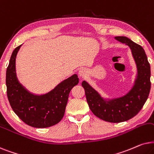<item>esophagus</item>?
<instances>
[{
	"instance_id": "esophagus-1",
	"label": "esophagus",
	"mask_w": 154,
	"mask_h": 154,
	"mask_svg": "<svg viewBox=\"0 0 154 154\" xmlns=\"http://www.w3.org/2000/svg\"><path fill=\"white\" fill-rule=\"evenodd\" d=\"M86 74H87V71H86L85 69H81L80 70H79V71L78 72L79 77H85Z\"/></svg>"
}]
</instances>
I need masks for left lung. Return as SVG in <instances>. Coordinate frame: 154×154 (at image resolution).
I'll list each match as a JSON object with an SVG mask.
<instances>
[{"mask_svg": "<svg viewBox=\"0 0 154 154\" xmlns=\"http://www.w3.org/2000/svg\"><path fill=\"white\" fill-rule=\"evenodd\" d=\"M114 38L128 46L131 50L137 68L132 88L125 95L108 98L102 96L87 81L84 80L82 86L89 108L96 117L107 122H120L136 116L146 101L151 89V68L142 47L126 36Z\"/></svg>", "mask_w": 154, "mask_h": 154, "instance_id": "obj_1", "label": "left lung"}]
</instances>
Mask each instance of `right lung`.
I'll list each match as a JSON object with an SVG mask.
<instances>
[{
  "label": "right lung",
  "instance_id": "add662e5",
  "mask_svg": "<svg viewBox=\"0 0 154 154\" xmlns=\"http://www.w3.org/2000/svg\"><path fill=\"white\" fill-rule=\"evenodd\" d=\"M21 46L13 51L6 70L8 101L15 114L28 125L36 128L55 125L64 116L69 94L79 83L78 77L72 75L46 94L32 93L20 82L16 73V57Z\"/></svg>",
  "mask_w": 154,
  "mask_h": 154
}]
</instances>
